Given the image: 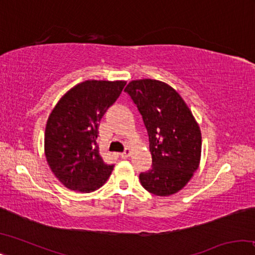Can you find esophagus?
<instances>
[{
    "instance_id": "obj_1",
    "label": "esophagus",
    "mask_w": 255,
    "mask_h": 255,
    "mask_svg": "<svg viewBox=\"0 0 255 255\" xmlns=\"http://www.w3.org/2000/svg\"><path fill=\"white\" fill-rule=\"evenodd\" d=\"M130 154H131V150L129 149V148H126L123 153L119 154V156L122 157V158H127L128 156H130Z\"/></svg>"
}]
</instances>
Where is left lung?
<instances>
[{
	"label": "left lung",
	"mask_w": 255,
	"mask_h": 255,
	"mask_svg": "<svg viewBox=\"0 0 255 255\" xmlns=\"http://www.w3.org/2000/svg\"><path fill=\"white\" fill-rule=\"evenodd\" d=\"M125 92L143 118L152 154V169L139 174L140 183L155 196L173 195L199 166V126L180 94L164 82L131 81Z\"/></svg>",
	"instance_id": "left-lung-1"
}]
</instances>
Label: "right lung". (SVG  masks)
Returning <instances> with one entry per match:
<instances>
[{
    "label": "right lung",
    "mask_w": 255,
    "mask_h": 255,
    "mask_svg": "<svg viewBox=\"0 0 255 255\" xmlns=\"http://www.w3.org/2000/svg\"><path fill=\"white\" fill-rule=\"evenodd\" d=\"M125 81H85L64 94L48 118L45 154L53 173L66 188L92 192L105 184L114 164L98 145L103 115L119 98Z\"/></svg>",
    "instance_id": "add662e5"
}]
</instances>
